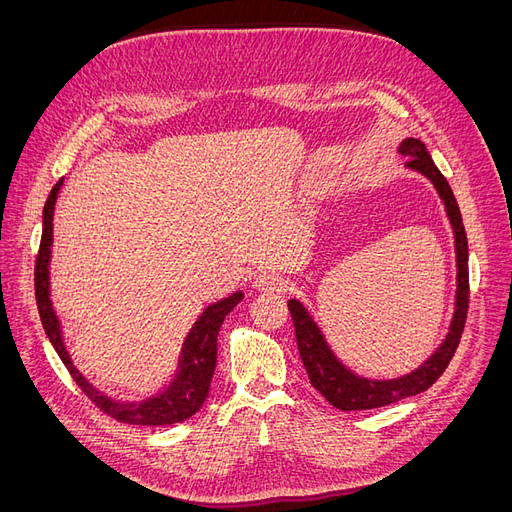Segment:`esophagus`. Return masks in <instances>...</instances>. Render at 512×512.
Masks as SVG:
<instances>
[{
	"instance_id": "34e87169",
	"label": "esophagus",
	"mask_w": 512,
	"mask_h": 512,
	"mask_svg": "<svg viewBox=\"0 0 512 512\" xmlns=\"http://www.w3.org/2000/svg\"><path fill=\"white\" fill-rule=\"evenodd\" d=\"M254 288L258 292H265V294H271V292H282L286 288V280L280 275V273H273V271H262L254 277Z\"/></svg>"
}]
</instances>
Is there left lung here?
I'll list each match as a JSON object with an SVG mask.
<instances>
[{"mask_svg": "<svg viewBox=\"0 0 512 512\" xmlns=\"http://www.w3.org/2000/svg\"><path fill=\"white\" fill-rule=\"evenodd\" d=\"M399 153H404L406 158H410L406 164L408 168L425 175L433 183V188L438 190L442 198L448 220H451L453 235H455V254H457L455 314L444 342L421 367H416L414 371H410V374L401 378L371 380V378L354 374L352 369H348L342 361H339L333 354V350L329 348L320 327L303 307V303L297 299H290L288 309L294 322L297 346H299V354L309 376V382H312L314 389L327 399L331 406L346 412L382 408V406L395 404L399 399H406L427 391L429 386L444 374L448 363H451L453 354L459 346L463 327H466L468 303H470L468 299L470 297L468 237H466V228H463L455 194L451 190V185H448V181L444 179V175L438 170V166L433 164L427 147L418 141V138H406V141L399 145Z\"/></svg>", "mask_w": 512, "mask_h": 512, "instance_id": "8db88e82", "label": "left lung"}]
</instances>
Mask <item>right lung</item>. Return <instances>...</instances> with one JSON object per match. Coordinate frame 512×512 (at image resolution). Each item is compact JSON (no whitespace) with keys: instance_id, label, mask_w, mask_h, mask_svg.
<instances>
[{"instance_id":"1","label":"right lung","mask_w":512,"mask_h":512,"mask_svg":"<svg viewBox=\"0 0 512 512\" xmlns=\"http://www.w3.org/2000/svg\"><path fill=\"white\" fill-rule=\"evenodd\" d=\"M64 185V179H59L53 190L46 198V205L42 211V239L40 250L36 258V271H34V286H36V303L46 337L51 339L59 359L68 367L70 376L81 386V391L94 401V404L113 416L119 423L128 425H147V427H160V425H173L181 423L185 418L194 416L200 406L205 404L209 395L211 378L215 371V361H218V333L224 318L241 303L243 292H235L230 297L209 305L200 318L194 322L188 337H185L177 374L166 389L158 395H151L141 401H117L100 393L94 384H89L79 369L72 365L70 354L66 350L64 337H61V324L51 303V286H49V262H51V245H53V211L59 188Z\"/></svg>"}]
</instances>
